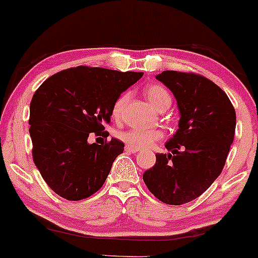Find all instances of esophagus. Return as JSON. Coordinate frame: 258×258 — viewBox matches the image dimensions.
Segmentation results:
<instances>
[{
  "mask_svg": "<svg viewBox=\"0 0 258 258\" xmlns=\"http://www.w3.org/2000/svg\"><path fill=\"white\" fill-rule=\"evenodd\" d=\"M124 149H125L126 153H138L140 151V148H136L134 146H130V145H126L125 147H124Z\"/></svg>",
  "mask_w": 258,
  "mask_h": 258,
  "instance_id": "34e87169",
  "label": "esophagus"
}]
</instances>
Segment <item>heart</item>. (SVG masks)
<instances>
[{
    "label": "heart",
    "instance_id": "heart-1",
    "mask_svg": "<svg viewBox=\"0 0 258 258\" xmlns=\"http://www.w3.org/2000/svg\"><path fill=\"white\" fill-rule=\"evenodd\" d=\"M144 92L149 103L153 105L158 111H165L170 107L171 103H172L171 94L161 85H149L145 88ZM128 93H122L114 100L112 109H111V113H112V117H114V118L120 117L124 106H125L126 101H128ZM117 135H118V138L122 141L126 142L130 146H134L136 148H148L163 138V133L159 129L132 128L119 132Z\"/></svg>",
    "mask_w": 258,
    "mask_h": 258
}]
</instances>
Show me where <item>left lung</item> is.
I'll use <instances>...</instances> for the list:
<instances>
[{
    "instance_id": "1",
    "label": "left lung",
    "mask_w": 258,
    "mask_h": 258,
    "mask_svg": "<svg viewBox=\"0 0 258 258\" xmlns=\"http://www.w3.org/2000/svg\"><path fill=\"white\" fill-rule=\"evenodd\" d=\"M177 100L180 118L168 154H155L144 182L166 205L195 200L212 185L226 163L236 130V111L227 94L205 76L165 71L155 76Z\"/></svg>"
}]
</instances>
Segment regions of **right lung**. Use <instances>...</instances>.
<instances>
[{
	"mask_svg": "<svg viewBox=\"0 0 258 258\" xmlns=\"http://www.w3.org/2000/svg\"><path fill=\"white\" fill-rule=\"evenodd\" d=\"M142 75L80 66L56 73L36 91L28 120L32 157L57 195L79 201L103 186L124 144L117 139L88 144L87 139L91 133L109 136L104 129L114 100Z\"/></svg>",
	"mask_w": 258,
	"mask_h": 258,
	"instance_id": "obj_1",
	"label": "right lung"
}]
</instances>
